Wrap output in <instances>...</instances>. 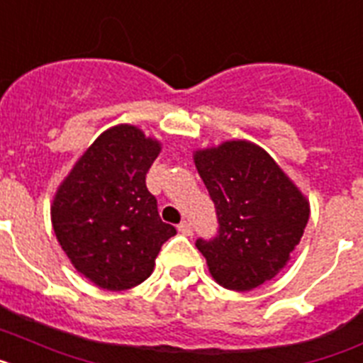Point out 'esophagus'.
Segmentation results:
<instances>
[{"instance_id": "34e87169", "label": "esophagus", "mask_w": 363, "mask_h": 363, "mask_svg": "<svg viewBox=\"0 0 363 363\" xmlns=\"http://www.w3.org/2000/svg\"><path fill=\"white\" fill-rule=\"evenodd\" d=\"M179 233L184 234V236H191L194 234V228H191V225L188 223V221H182V223H179Z\"/></svg>"}]
</instances>
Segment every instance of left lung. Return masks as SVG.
Listing matches in <instances>:
<instances>
[{
  "label": "left lung",
  "instance_id": "8db88e82",
  "mask_svg": "<svg viewBox=\"0 0 363 363\" xmlns=\"http://www.w3.org/2000/svg\"><path fill=\"white\" fill-rule=\"evenodd\" d=\"M194 162L219 221L214 240L196 243L210 275L234 291L266 284L299 245L310 218L308 199L266 149L249 140L197 149Z\"/></svg>",
  "mask_w": 363,
  "mask_h": 363
}]
</instances>
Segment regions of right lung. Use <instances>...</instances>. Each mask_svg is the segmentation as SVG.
Listing matches in <instances>:
<instances>
[{"label": "right lung", "mask_w": 363, "mask_h": 363, "mask_svg": "<svg viewBox=\"0 0 363 363\" xmlns=\"http://www.w3.org/2000/svg\"><path fill=\"white\" fill-rule=\"evenodd\" d=\"M160 151V140L136 125H114L94 140L55 191V236L72 266L97 288L123 291L144 282L162 243L177 234L160 219L145 186Z\"/></svg>", "instance_id": "add662e5"}]
</instances>
